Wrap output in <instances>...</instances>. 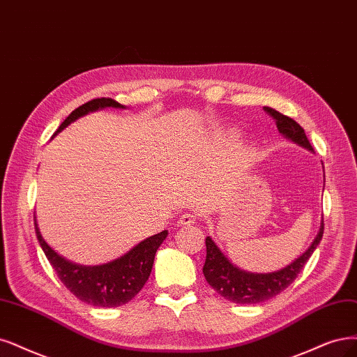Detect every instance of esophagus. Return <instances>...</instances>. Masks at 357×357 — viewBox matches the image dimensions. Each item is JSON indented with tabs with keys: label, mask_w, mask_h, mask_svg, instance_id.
I'll use <instances>...</instances> for the list:
<instances>
[{
	"label": "esophagus",
	"mask_w": 357,
	"mask_h": 357,
	"mask_svg": "<svg viewBox=\"0 0 357 357\" xmlns=\"http://www.w3.org/2000/svg\"><path fill=\"white\" fill-rule=\"evenodd\" d=\"M195 219H197V216L194 215V213H191V212H188V213H183L181 218H179V220H178V225H191V223H194L195 222Z\"/></svg>",
	"instance_id": "34e87169"
}]
</instances>
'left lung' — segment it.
I'll list each match as a JSON object with an SVG mask.
<instances>
[{
  "instance_id": "obj_1",
  "label": "left lung",
  "mask_w": 357,
  "mask_h": 357,
  "mask_svg": "<svg viewBox=\"0 0 357 357\" xmlns=\"http://www.w3.org/2000/svg\"><path fill=\"white\" fill-rule=\"evenodd\" d=\"M276 123V128L281 134L291 141L300 144L301 147L309 149L313 151L312 145L303 129L291 117H288L280 112H276L271 107H263ZM324 235V220L319 229V234L316 235L312 245L303 253L297 260L287 268L272 272V273H248L235 268L232 263L223 256V253L213 243V240L207 236L206 238V263L203 266L204 278L216 293L232 303L238 305H256V303L266 301L275 296L282 293L285 288L293 284L297 278V275L301 272L303 266L314 252V248L322 240Z\"/></svg>"
}]
</instances>
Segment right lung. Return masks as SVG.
<instances>
[{
    "mask_svg": "<svg viewBox=\"0 0 357 357\" xmlns=\"http://www.w3.org/2000/svg\"><path fill=\"white\" fill-rule=\"evenodd\" d=\"M102 107L123 109V105L113 98H94L75 109L59 126L57 132L76 121L77 117ZM33 220L36 238L41 244L52 269L56 271L59 280L79 300L98 307H117L126 305L141 291V288L147 282L151 273L157 248L160 247L167 236V231H162L160 234H155L150 238L141 241L121 259L110 261L107 265L86 268L77 266L75 263L60 257L43 240L36 225V219L33 218Z\"/></svg>",
    "mask_w": 357,
    "mask_h": 357,
    "instance_id": "add662e5",
    "label": "right lung"
}]
</instances>
